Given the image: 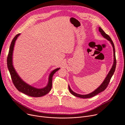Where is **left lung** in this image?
<instances>
[{
  "mask_svg": "<svg viewBox=\"0 0 125 125\" xmlns=\"http://www.w3.org/2000/svg\"><path fill=\"white\" fill-rule=\"evenodd\" d=\"M99 32L101 33V35L103 36L105 38H106V39H107L108 41H109L110 42V43H111L112 46H113V52H114V63H113V65L112 66V67L111 69L110 70V71H109V73L108 74L107 76H106V78L105 79L104 81H103V82L102 83V84L97 89H96L94 91H93V92L91 93L90 94H86V95H81V94H77L76 93H75L74 92H73V91L71 90V89L70 88L69 85L68 86V88H69V90L70 92L74 96L79 97V98H91L92 97H94L95 96H96V95L98 94L99 93H100L101 92H103V91H104L106 88L107 87L111 79L113 76V75L114 74V73L115 71V69H116V55H115V46H114V44L113 43V41L112 40L111 38H110V37L103 30L101 27L99 28Z\"/></svg>",
  "mask_w": 125,
  "mask_h": 125,
  "instance_id": "1",
  "label": "left lung"
}]
</instances>
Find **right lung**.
<instances>
[{
	"label": "right lung",
	"mask_w": 125,
	"mask_h": 125,
	"mask_svg": "<svg viewBox=\"0 0 125 125\" xmlns=\"http://www.w3.org/2000/svg\"><path fill=\"white\" fill-rule=\"evenodd\" d=\"M20 34H18L13 39L12 42L11 43L9 50L7 56V64L8 69L9 70L11 79H12V82L16 88V89L19 91L25 94L28 96L34 97H40L43 96H44L46 94H48L52 88V77L55 73H56L58 70H59L60 68H57L54 70H53L49 75V80L47 85L41 89H38L32 87L24 81L22 80L21 78L19 76L16 71H15L13 65L12 63V55L13 51L14 49V47L15 45V42L18 38V37L20 35Z\"/></svg>",
	"instance_id": "obj_1"
}]
</instances>
